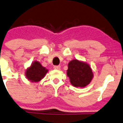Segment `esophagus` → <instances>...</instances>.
Wrapping results in <instances>:
<instances>
[{"label":"esophagus","instance_id":"1","mask_svg":"<svg viewBox=\"0 0 123 123\" xmlns=\"http://www.w3.org/2000/svg\"><path fill=\"white\" fill-rule=\"evenodd\" d=\"M54 68L55 69L59 70L60 69V66H54Z\"/></svg>","mask_w":123,"mask_h":123}]
</instances>
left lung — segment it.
<instances>
[{
  "mask_svg": "<svg viewBox=\"0 0 123 123\" xmlns=\"http://www.w3.org/2000/svg\"><path fill=\"white\" fill-rule=\"evenodd\" d=\"M66 73L71 83L75 87H85L93 78V73L89 65L77 59L69 63Z\"/></svg>",
  "mask_w": 123,
  "mask_h": 123,
  "instance_id": "1",
  "label": "left lung"
}]
</instances>
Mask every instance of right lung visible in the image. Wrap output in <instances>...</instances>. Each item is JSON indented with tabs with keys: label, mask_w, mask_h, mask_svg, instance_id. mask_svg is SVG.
<instances>
[{
	"label": "right lung",
	"mask_w": 123,
	"mask_h": 123,
	"mask_svg": "<svg viewBox=\"0 0 123 123\" xmlns=\"http://www.w3.org/2000/svg\"><path fill=\"white\" fill-rule=\"evenodd\" d=\"M48 70L42 66L38 62H33L26 71V77L32 82H38L45 77Z\"/></svg>",
	"instance_id": "obj_1"
}]
</instances>
